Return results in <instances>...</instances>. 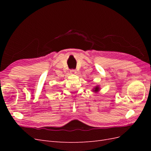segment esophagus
Masks as SVG:
<instances>
[{
    "instance_id": "esophagus-1",
    "label": "esophagus",
    "mask_w": 151,
    "mask_h": 151,
    "mask_svg": "<svg viewBox=\"0 0 151 151\" xmlns=\"http://www.w3.org/2000/svg\"><path fill=\"white\" fill-rule=\"evenodd\" d=\"M76 70H70V74H76Z\"/></svg>"
}]
</instances>
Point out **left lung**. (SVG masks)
Masks as SVG:
<instances>
[{
	"label": "left lung",
	"instance_id": "obj_1",
	"mask_svg": "<svg viewBox=\"0 0 151 151\" xmlns=\"http://www.w3.org/2000/svg\"><path fill=\"white\" fill-rule=\"evenodd\" d=\"M100 89H101V88H100L99 86L98 85V86H96L94 87V88L92 89V91H93V93H98L99 91H100Z\"/></svg>",
	"mask_w": 151,
	"mask_h": 151
}]
</instances>
